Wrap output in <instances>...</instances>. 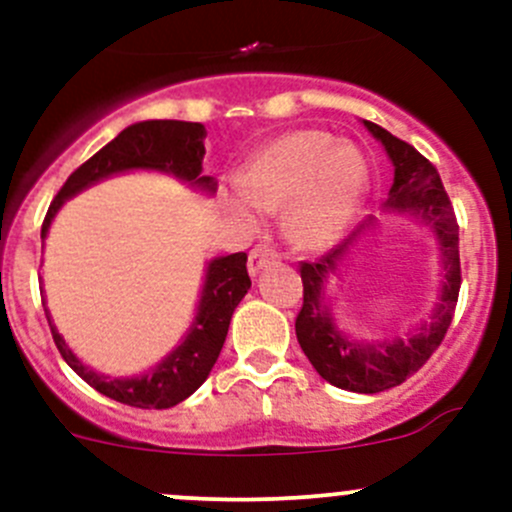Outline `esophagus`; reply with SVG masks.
Wrapping results in <instances>:
<instances>
[{"label":"esophagus","mask_w":512,"mask_h":512,"mask_svg":"<svg viewBox=\"0 0 512 512\" xmlns=\"http://www.w3.org/2000/svg\"><path fill=\"white\" fill-rule=\"evenodd\" d=\"M280 260V252L275 250L272 245H255L250 250V260H247V270H250V275H257V272L262 270V267L272 265V262Z\"/></svg>","instance_id":"1"}]
</instances>
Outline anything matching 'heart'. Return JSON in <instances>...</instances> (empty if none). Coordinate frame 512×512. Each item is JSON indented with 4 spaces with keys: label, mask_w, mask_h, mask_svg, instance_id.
<instances>
[{
    "label": "heart",
    "mask_w": 512,
    "mask_h": 512,
    "mask_svg": "<svg viewBox=\"0 0 512 512\" xmlns=\"http://www.w3.org/2000/svg\"><path fill=\"white\" fill-rule=\"evenodd\" d=\"M255 208H287V230L307 247L337 240L366 190V160L327 131H289L272 138L237 178Z\"/></svg>",
    "instance_id": "obj_1"
}]
</instances>
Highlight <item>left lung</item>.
<instances>
[{
  "label": "left lung",
  "instance_id": "obj_1",
  "mask_svg": "<svg viewBox=\"0 0 512 512\" xmlns=\"http://www.w3.org/2000/svg\"><path fill=\"white\" fill-rule=\"evenodd\" d=\"M364 126L384 143L386 153L394 160V185L389 190L391 208L416 213L433 227L441 240L443 262H446L441 304L433 312L431 322L423 324L414 337L394 339L391 344H356L339 329H334L327 299H324L327 275L337 270V262L356 240L361 227L369 225L366 223L344 245L334 247L327 255L317 257L314 262H299L304 297L302 309L294 319V332H297L299 347L322 379L356 394H379L411 379L441 347L456 314L458 292H461V257H458V220L436 165L421 156L411 143L391 136L386 128L371 121H364Z\"/></svg>",
  "mask_w": 512,
  "mask_h": 512
}]
</instances>
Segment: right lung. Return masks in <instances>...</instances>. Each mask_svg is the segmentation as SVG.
<instances>
[{"label":"right lung","mask_w":512,"mask_h":512,"mask_svg":"<svg viewBox=\"0 0 512 512\" xmlns=\"http://www.w3.org/2000/svg\"><path fill=\"white\" fill-rule=\"evenodd\" d=\"M205 131L203 123L188 121H143L133 123L126 131L118 133L111 143L94 153L86 163H81L74 173L66 178L56 198L51 200L46 210L44 225H41V237H46L56 210L66 198L84 190L86 185L106 178V175L121 173L131 168H156L168 170L188 183L200 185L205 190H215V180L203 175L205 158ZM252 280L247 275V252H235V255L213 260L208 267L203 285V297H200L198 317H195L193 329L185 337V342L175 349L158 369L141 379H108V376L96 374L86 369L71 349L66 347L64 339L59 337L56 327L49 319L51 337H54L56 349L64 356L66 364L81 376L89 386H94L98 394L118 401V404L133 406V409H170L188 399L205 379L210 369L218 361L220 349H223L227 327L235 307L245 297Z\"/></svg>","instance_id":"right-lung-1"}]
</instances>
